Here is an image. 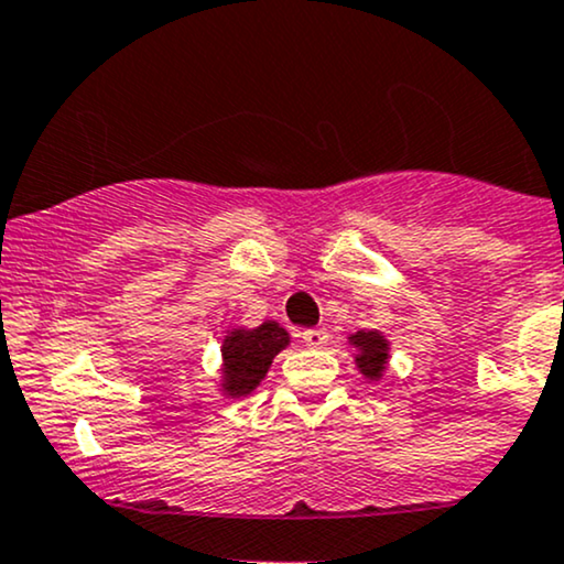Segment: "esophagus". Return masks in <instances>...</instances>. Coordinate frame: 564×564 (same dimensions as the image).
<instances>
[{
	"label": "esophagus",
	"instance_id": "34e87169",
	"mask_svg": "<svg viewBox=\"0 0 564 564\" xmlns=\"http://www.w3.org/2000/svg\"><path fill=\"white\" fill-rule=\"evenodd\" d=\"M301 337H303V343H306V346H308V348H322V346H327V340H329L327 329H324V327H314V329H303V333H301Z\"/></svg>",
	"mask_w": 564,
	"mask_h": 564
}]
</instances>
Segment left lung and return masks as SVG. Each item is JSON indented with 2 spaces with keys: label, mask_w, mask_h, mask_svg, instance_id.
<instances>
[{
  "label": "left lung",
  "mask_w": 564,
  "mask_h": 564,
  "mask_svg": "<svg viewBox=\"0 0 564 564\" xmlns=\"http://www.w3.org/2000/svg\"><path fill=\"white\" fill-rule=\"evenodd\" d=\"M350 346H356V367L364 377L369 380H380L382 372H386L388 364V340L377 329H369V333H356L348 337Z\"/></svg>",
  "instance_id": "8db88e82"
}]
</instances>
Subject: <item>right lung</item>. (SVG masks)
Segmentation results:
<instances>
[{"label":"right lung","mask_w":564,"mask_h":564,"mask_svg":"<svg viewBox=\"0 0 564 564\" xmlns=\"http://www.w3.org/2000/svg\"><path fill=\"white\" fill-rule=\"evenodd\" d=\"M290 335L276 322H263L256 329H231L224 337V393L231 399L253 393L267 377L271 361L288 348Z\"/></svg>","instance_id":"add662e5"}]
</instances>
